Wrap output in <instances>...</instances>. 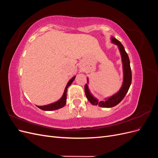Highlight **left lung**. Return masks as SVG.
Segmentation results:
<instances>
[{
	"label": "left lung",
	"mask_w": 158,
	"mask_h": 158,
	"mask_svg": "<svg viewBox=\"0 0 158 158\" xmlns=\"http://www.w3.org/2000/svg\"><path fill=\"white\" fill-rule=\"evenodd\" d=\"M111 41L114 44H115L118 46L121 55L124 74L123 85L120 90H119L117 94L112 95L111 97L106 99V101L99 102L96 98H94L93 95L91 94L88 89V84H85L84 87L85 96H86L88 101L92 105H94V106H98L99 107H112L117 106V105L120 103L123 99V98H125L132 82V73L130 66V60H129L127 52L125 51V48H124L123 45L121 44V43L118 40L112 37Z\"/></svg>",
	"instance_id": "left-lung-1"
}]
</instances>
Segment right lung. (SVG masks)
<instances>
[{"instance_id": "1", "label": "right lung", "mask_w": 158, "mask_h": 158, "mask_svg": "<svg viewBox=\"0 0 158 158\" xmlns=\"http://www.w3.org/2000/svg\"><path fill=\"white\" fill-rule=\"evenodd\" d=\"M75 77L76 76H74V77H73L69 80V82H68L67 85H66V86L64 89V92L63 96H62V98L59 100H58V101L55 102V103L47 105V106H37V107H39L41 110H44V111H53V110H56V109H59L63 107L66 103V92H67V89H68L69 85L72 83H73V82L74 80Z\"/></svg>"}]
</instances>
